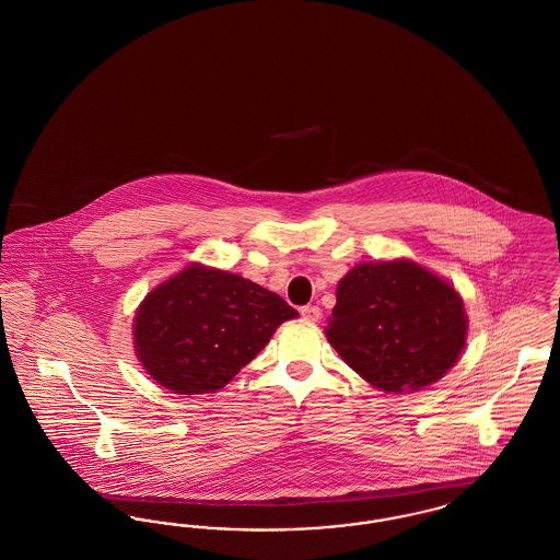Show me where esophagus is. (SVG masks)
<instances>
[{"label": "esophagus", "mask_w": 560, "mask_h": 560, "mask_svg": "<svg viewBox=\"0 0 560 560\" xmlns=\"http://www.w3.org/2000/svg\"><path fill=\"white\" fill-rule=\"evenodd\" d=\"M300 315H302V319L308 320V323H317L320 319V308L308 304V306L300 308Z\"/></svg>", "instance_id": "esophagus-1"}]
</instances>
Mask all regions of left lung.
Masks as SVG:
<instances>
[{
    "label": "left lung",
    "instance_id": "obj_1",
    "mask_svg": "<svg viewBox=\"0 0 560 560\" xmlns=\"http://www.w3.org/2000/svg\"><path fill=\"white\" fill-rule=\"evenodd\" d=\"M336 300L325 329L329 345L384 393L420 390L441 380L466 342L462 298L409 260L352 268Z\"/></svg>",
    "mask_w": 560,
    "mask_h": 560
}]
</instances>
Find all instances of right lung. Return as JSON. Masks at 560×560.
Listing matches in <instances>:
<instances>
[{
    "mask_svg": "<svg viewBox=\"0 0 560 560\" xmlns=\"http://www.w3.org/2000/svg\"><path fill=\"white\" fill-rule=\"evenodd\" d=\"M298 311L240 275L185 268L140 304L133 345L147 373L176 395L226 386Z\"/></svg>",
    "mask_w": 560,
    "mask_h": 560,
    "instance_id": "add662e5",
    "label": "right lung"
}]
</instances>
